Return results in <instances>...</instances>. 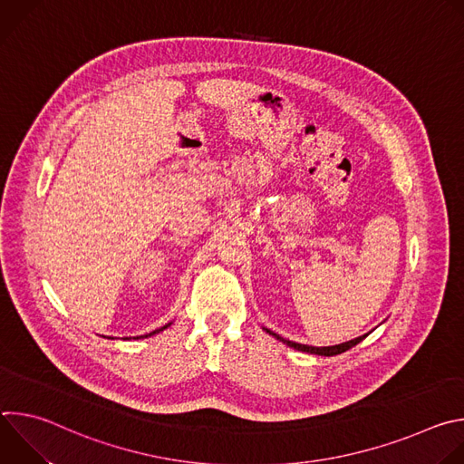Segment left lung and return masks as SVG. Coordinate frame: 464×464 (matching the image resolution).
<instances>
[{
    "label": "left lung",
    "mask_w": 464,
    "mask_h": 464,
    "mask_svg": "<svg viewBox=\"0 0 464 464\" xmlns=\"http://www.w3.org/2000/svg\"><path fill=\"white\" fill-rule=\"evenodd\" d=\"M266 333H270L272 336H276L279 342L286 343L288 347H294V349H297V351L310 353V354H319V356H336V354H342V353L353 349V347L358 345L363 338L369 336V334H363V336H360V338H354V340H351V342H345V343H340V345H333V347H312V345H301V343H295V342H288V340L277 336L276 333H272V330H268V328H266Z\"/></svg>",
    "instance_id": "1"
}]
</instances>
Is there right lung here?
Masks as SVG:
<instances>
[{
  "label": "right lung",
  "instance_id": "add662e5",
  "mask_svg": "<svg viewBox=\"0 0 464 464\" xmlns=\"http://www.w3.org/2000/svg\"><path fill=\"white\" fill-rule=\"evenodd\" d=\"M167 326H169V324H165V326H161V328H158V330H154V333H150V334H149V336H152V334H156V333H160V330H163V328H167Z\"/></svg>",
  "mask_w": 464,
  "mask_h": 464
}]
</instances>
